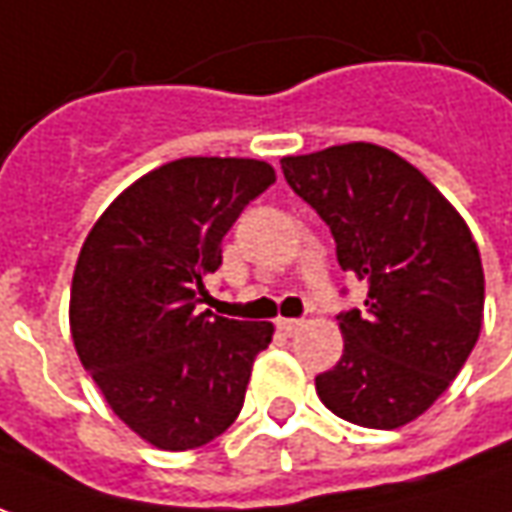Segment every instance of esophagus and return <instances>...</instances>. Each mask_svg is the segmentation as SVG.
I'll return each instance as SVG.
<instances>
[{"label": "esophagus", "mask_w": 512, "mask_h": 512, "mask_svg": "<svg viewBox=\"0 0 512 512\" xmlns=\"http://www.w3.org/2000/svg\"><path fill=\"white\" fill-rule=\"evenodd\" d=\"M277 328L291 336V333H297L302 328V319H277Z\"/></svg>", "instance_id": "obj_1"}]
</instances>
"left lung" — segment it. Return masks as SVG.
I'll return each mask as SVG.
<instances>
[{
    "label": "left lung",
    "instance_id": "left-lung-1",
    "mask_svg": "<svg viewBox=\"0 0 512 512\" xmlns=\"http://www.w3.org/2000/svg\"><path fill=\"white\" fill-rule=\"evenodd\" d=\"M280 165L330 227L342 271L367 283L364 311L339 314L344 353L316 375V395L364 429L406 426L446 392L479 339L485 274L471 229L415 165L373 142Z\"/></svg>",
    "mask_w": 512,
    "mask_h": 512
}]
</instances>
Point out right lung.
I'll return each mask as SVG.
<instances>
[{
	"label": "right lung",
	"instance_id": "add662e5",
	"mask_svg": "<svg viewBox=\"0 0 512 512\" xmlns=\"http://www.w3.org/2000/svg\"><path fill=\"white\" fill-rule=\"evenodd\" d=\"M274 179L257 159H176L114 198L83 241L72 342L114 415L151 446H204L241 415L274 328L198 305L212 300L204 280L224 235Z\"/></svg>",
	"mask_w": 512,
	"mask_h": 512
}]
</instances>
